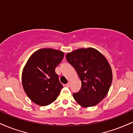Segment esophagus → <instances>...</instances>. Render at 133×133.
Listing matches in <instances>:
<instances>
[{
  "label": "esophagus",
  "instance_id": "34e87169",
  "mask_svg": "<svg viewBox=\"0 0 133 133\" xmlns=\"http://www.w3.org/2000/svg\"><path fill=\"white\" fill-rule=\"evenodd\" d=\"M66 86L67 87V88H69V87L70 86V82H68L67 84H66Z\"/></svg>",
  "mask_w": 133,
  "mask_h": 133
}]
</instances>
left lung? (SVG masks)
Listing matches in <instances>:
<instances>
[{"instance_id": "1", "label": "left lung", "mask_w": 133, "mask_h": 133, "mask_svg": "<svg viewBox=\"0 0 133 133\" xmlns=\"http://www.w3.org/2000/svg\"><path fill=\"white\" fill-rule=\"evenodd\" d=\"M81 81V88L73 94L83 107L98 104L108 94L112 82V71L105 57L94 48L76 49L66 55Z\"/></svg>"}]
</instances>
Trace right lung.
Listing matches in <instances>:
<instances>
[{"label":"right lung","mask_w":133,"mask_h":133,"mask_svg":"<svg viewBox=\"0 0 133 133\" xmlns=\"http://www.w3.org/2000/svg\"><path fill=\"white\" fill-rule=\"evenodd\" d=\"M64 53L55 49H39L31 55L22 72V85L28 97L36 104L54 102L63 86L55 71Z\"/></svg>","instance_id":"obj_1"}]
</instances>
